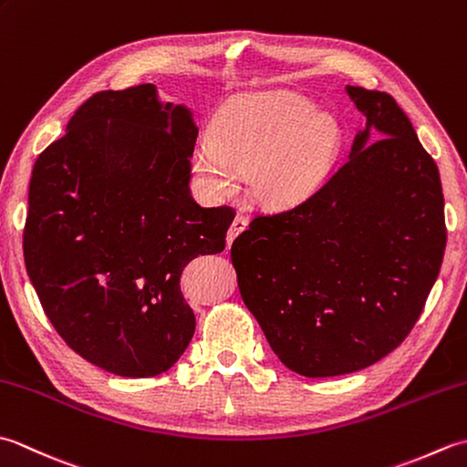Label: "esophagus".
I'll return each instance as SVG.
<instances>
[{
    "instance_id": "34e87169",
    "label": "esophagus",
    "mask_w": 467,
    "mask_h": 467,
    "mask_svg": "<svg viewBox=\"0 0 467 467\" xmlns=\"http://www.w3.org/2000/svg\"><path fill=\"white\" fill-rule=\"evenodd\" d=\"M246 224H249V221H246V216H243V214H236V218L233 221V224H231V228H228V244H231L236 236H239L244 228H246Z\"/></svg>"
}]
</instances>
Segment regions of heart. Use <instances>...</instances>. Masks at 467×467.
I'll return each mask as SVG.
<instances>
[{"mask_svg": "<svg viewBox=\"0 0 467 467\" xmlns=\"http://www.w3.org/2000/svg\"><path fill=\"white\" fill-rule=\"evenodd\" d=\"M341 126L331 114L296 94H265L228 104L214 122V138L194 150V171L204 191L233 194L249 168L256 201L291 206L309 198L333 171Z\"/></svg>", "mask_w": 467, "mask_h": 467, "instance_id": "heart-1", "label": "heart"}]
</instances>
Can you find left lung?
<instances>
[{"label":"left lung","mask_w":467,"mask_h":467,"mask_svg":"<svg viewBox=\"0 0 467 467\" xmlns=\"http://www.w3.org/2000/svg\"><path fill=\"white\" fill-rule=\"evenodd\" d=\"M347 94L367 116L347 161L303 202L254 214L231 246L246 309L305 377L359 371L400 347L448 241L438 164L408 114L387 92Z\"/></svg>","instance_id":"8db88e82"}]
</instances>
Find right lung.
Listing matches in <instances>:
<instances>
[{
	"mask_svg": "<svg viewBox=\"0 0 467 467\" xmlns=\"http://www.w3.org/2000/svg\"><path fill=\"white\" fill-rule=\"evenodd\" d=\"M196 136L186 108L140 84L88 98L34 164L29 281L69 349L104 371L161 375L194 335L182 269L221 253L234 218L194 202Z\"/></svg>",
	"mask_w": 467,
	"mask_h": 467,
	"instance_id": "right-lung-1",
	"label": "right lung"
}]
</instances>
